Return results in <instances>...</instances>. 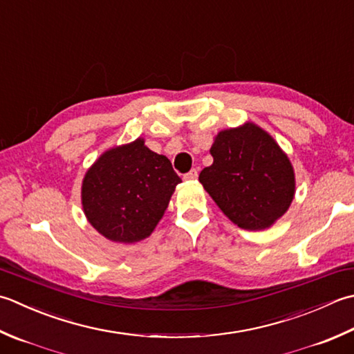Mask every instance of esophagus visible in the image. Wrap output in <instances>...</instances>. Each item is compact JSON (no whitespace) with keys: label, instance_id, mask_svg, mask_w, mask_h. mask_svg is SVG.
Listing matches in <instances>:
<instances>
[{"label":"esophagus","instance_id":"obj_1","mask_svg":"<svg viewBox=\"0 0 354 354\" xmlns=\"http://www.w3.org/2000/svg\"><path fill=\"white\" fill-rule=\"evenodd\" d=\"M196 178H198V171H196L195 169L190 170L189 173H185V175H184V179H185V181H195Z\"/></svg>","mask_w":354,"mask_h":354}]
</instances>
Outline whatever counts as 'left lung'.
Masks as SVG:
<instances>
[{"instance_id":"8db88e82","label":"left lung","mask_w":354,"mask_h":354,"mask_svg":"<svg viewBox=\"0 0 354 354\" xmlns=\"http://www.w3.org/2000/svg\"><path fill=\"white\" fill-rule=\"evenodd\" d=\"M210 153L213 164L199 173V183L233 224L264 230L288 210L293 165L266 130L245 122L219 131Z\"/></svg>"}]
</instances>
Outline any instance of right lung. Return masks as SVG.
<instances>
[{"label": "right lung", "instance_id": "obj_1", "mask_svg": "<svg viewBox=\"0 0 354 354\" xmlns=\"http://www.w3.org/2000/svg\"><path fill=\"white\" fill-rule=\"evenodd\" d=\"M181 178L142 138L96 159L82 179L81 201L90 224L104 238L133 244L150 236Z\"/></svg>", "mask_w": 354, "mask_h": 354}]
</instances>
